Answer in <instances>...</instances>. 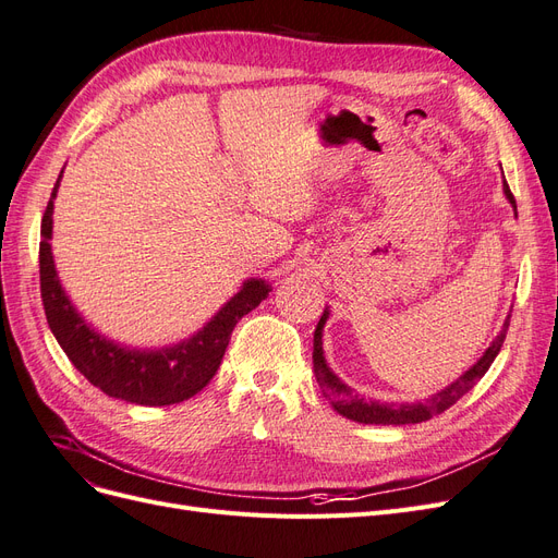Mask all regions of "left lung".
Here are the masks:
<instances>
[{"label": "left lung", "mask_w": 558, "mask_h": 558, "mask_svg": "<svg viewBox=\"0 0 558 558\" xmlns=\"http://www.w3.org/2000/svg\"><path fill=\"white\" fill-rule=\"evenodd\" d=\"M502 185H505V195H508V199L512 202V207L517 211V202H514V195L510 191L508 181H505ZM326 318H328V312H324V316H320L318 326L314 330V356H312L314 359V375H316L320 391H324V396L332 402V408L340 412L342 416H347L351 421H359V424H381V426L421 424V421H428L430 416L447 412L451 404L459 402L470 391V388L486 375V369L492 367V363L496 361L498 351L505 342V337H508V328H510V316H508L500 335L492 342V347L486 349L484 356L475 365H472L465 375H461L453 384H449L445 391L430 396L424 402L386 404V402L359 398L347 384H342L340 379L332 375V369L328 367V363L324 359V347H320V330H324Z\"/></svg>", "instance_id": "1"}]
</instances>
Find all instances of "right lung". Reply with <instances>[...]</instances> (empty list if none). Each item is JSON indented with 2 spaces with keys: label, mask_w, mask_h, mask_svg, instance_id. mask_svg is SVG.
<instances>
[{
  "label": "right lung",
  "mask_w": 558,
  "mask_h": 558,
  "mask_svg": "<svg viewBox=\"0 0 558 558\" xmlns=\"http://www.w3.org/2000/svg\"><path fill=\"white\" fill-rule=\"evenodd\" d=\"M58 183L41 218L44 240L39 244V281L46 320L66 359L93 386L102 388L111 398L150 404V408L193 398L216 375L238 320L260 305L269 295V286L258 279L246 281L244 289L189 342L162 351L118 347L88 328L58 281L53 253L48 244L50 232H53V197L58 193Z\"/></svg>",
  "instance_id": "add662e5"
}]
</instances>
